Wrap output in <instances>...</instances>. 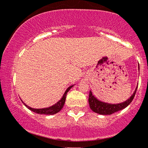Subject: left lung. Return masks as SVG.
<instances>
[{"mask_svg": "<svg viewBox=\"0 0 148 148\" xmlns=\"http://www.w3.org/2000/svg\"><path fill=\"white\" fill-rule=\"evenodd\" d=\"M139 69V65H138ZM137 86L134 91V94L130 97V99L126 100L123 103H117V104H111V103H104L102 101H100L97 98L95 97L91 91L89 92V98H88V102H89L90 108H91L92 111L95 112L97 113H99L101 115H111L115 112L123 110L125 108H126L127 106L130 105V103L132 102L133 100L134 96L136 95V92Z\"/></svg>", "mask_w": 148, "mask_h": 148, "instance_id": "1", "label": "left lung"}]
</instances>
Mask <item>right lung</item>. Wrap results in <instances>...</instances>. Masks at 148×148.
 <instances>
[{
    "instance_id": "add662e5",
    "label": "right lung",
    "mask_w": 148,
    "mask_h": 148,
    "mask_svg": "<svg viewBox=\"0 0 148 148\" xmlns=\"http://www.w3.org/2000/svg\"><path fill=\"white\" fill-rule=\"evenodd\" d=\"M73 86H70L66 90L65 92L64 93L63 96L61 98V99L60 101H58L56 103H55L54 105H53L52 106L49 107V108H33L31 107H29L28 106H27L25 103H24V105L28 109H30V111L35 112V113H38V114H45V115H53L56 114V113H58L59 111H60L61 109L63 107L64 102H65V99H66V96H67V93L69 90L72 88Z\"/></svg>"
}]
</instances>
